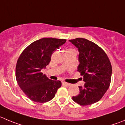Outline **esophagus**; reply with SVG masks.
<instances>
[{"label":"esophagus","mask_w":125,"mask_h":125,"mask_svg":"<svg viewBox=\"0 0 125 125\" xmlns=\"http://www.w3.org/2000/svg\"><path fill=\"white\" fill-rule=\"evenodd\" d=\"M62 84L63 85H65V86H70L71 85V84L68 83H66V82H63Z\"/></svg>","instance_id":"1"}]
</instances>
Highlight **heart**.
Listing matches in <instances>:
<instances>
[{"instance_id": "heart-1", "label": "heart", "mask_w": 125, "mask_h": 125, "mask_svg": "<svg viewBox=\"0 0 125 125\" xmlns=\"http://www.w3.org/2000/svg\"><path fill=\"white\" fill-rule=\"evenodd\" d=\"M70 50H73V49H70Z\"/></svg>"}]
</instances>
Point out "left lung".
I'll return each mask as SVG.
<instances>
[{"label":"left lung","instance_id":"obj_1","mask_svg":"<svg viewBox=\"0 0 125 125\" xmlns=\"http://www.w3.org/2000/svg\"><path fill=\"white\" fill-rule=\"evenodd\" d=\"M78 49V71L83 76V86H79L80 93L73 100L82 106L98 102L110 86L112 65L107 55L92 42L83 38L69 40Z\"/></svg>","mask_w":125,"mask_h":125}]
</instances>
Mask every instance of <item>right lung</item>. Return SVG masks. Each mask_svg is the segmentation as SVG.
I'll return each instance as SVG.
<instances>
[{
	"instance_id": "obj_1",
	"label": "right lung",
	"mask_w": 125,
	"mask_h": 125,
	"mask_svg": "<svg viewBox=\"0 0 125 125\" xmlns=\"http://www.w3.org/2000/svg\"><path fill=\"white\" fill-rule=\"evenodd\" d=\"M65 42V39H39L29 45L19 57L15 70L17 82L31 100L49 102L62 86L60 81L49 79L41 71L49 64L53 53Z\"/></svg>"
}]
</instances>
